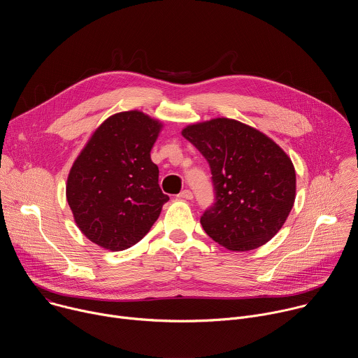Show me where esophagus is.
<instances>
[{
	"instance_id": "obj_1",
	"label": "esophagus",
	"mask_w": 358,
	"mask_h": 358,
	"mask_svg": "<svg viewBox=\"0 0 358 358\" xmlns=\"http://www.w3.org/2000/svg\"><path fill=\"white\" fill-rule=\"evenodd\" d=\"M178 198H181V199H192V192L189 191V189H184V191H181L178 195H177Z\"/></svg>"
}]
</instances>
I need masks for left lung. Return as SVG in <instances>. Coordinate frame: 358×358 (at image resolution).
Wrapping results in <instances>:
<instances>
[{"mask_svg": "<svg viewBox=\"0 0 358 358\" xmlns=\"http://www.w3.org/2000/svg\"><path fill=\"white\" fill-rule=\"evenodd\" d=\"M182 136L213 174L215 202L199 221L207 235L231 250H250L272 239L296 195L286 152L259 130L225 117L191 124Z\"/></svg>", "mask_w": 358, "mask_h": 358, "instance_id": "left-lung-1", "label": "left lung"}]
</instances>
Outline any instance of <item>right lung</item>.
<instances>
[{
	"label": "right lung",
	"mask_w": 358,
	"mask_h": 358,
	"mask_svg": "<svg viewBox=\"0 0 358 358\" xmlns=\"http://www.w3.org/2000/svg\"><path fill=\"white\" fill-rule=\"evenodd\" d=\"M162 123L131 110L110 116L75 160L66 199L79 229L96 245L124 250L150 231L169 195L151 162Z\"/></svg>",
	"instance_id": "1"
}]
</instances>
